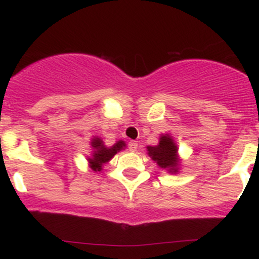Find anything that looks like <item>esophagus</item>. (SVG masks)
Segmentation results:
<instances>
[{
    "instance_id": "1",
    "label": "esophagus",
    "mask_w": 259,
    "mask_h": 259,
    "mask_svg": "<svg viewBox=\"0 0 259 259\" xmlns=\"http://www.w3.org/2000/svg\"><path fill=\"white\" fill-rule=\"evenodd\" d=\"M136 150H138V142L130 141L129 142V151H132V152H135Z\"/></svg>"
}]
</instances>
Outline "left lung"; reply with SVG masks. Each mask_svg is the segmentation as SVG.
Here are the masks:
<instances>
[{"label":"left lung","mask_w":259,"mask_h":259,"mask_svg":"<svg viewBox=\"0 0 259 259\" xmlns=\"http://www.w3.org/2000/svg\"><path fill=\"white\" fill-rule=\"evenodd\" d=\"M148 156L152 158L160 168L167 169L169 173H178L179 170V157L178 147L173 138L168 134L159 138L157 146H147Z\"/></svg>","instance_id":"left-lung-1"}]
</instances>
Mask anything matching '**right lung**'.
<instances>
[{
    "label": "right lung",
    "mask_w": 259,
    "mask_h": 259,
    "mask_svg": "<svg viewBox=\"0 0 259 259\" xmlns=\"http://www.w3.org/2000/svg\"><path fill=\"white\" fill-rule=\"evenodd\" d=\"M91 146L94 152H92V156L90 158H88L89 164H90V168L94 171H101L102 170L103 164L109 162L119 151L124 150L125 142L119 140L112 147H106L103 141L100 138H94L91 140Z\"/></svg>",
    "instance_id": "1"
}]
</instances>
